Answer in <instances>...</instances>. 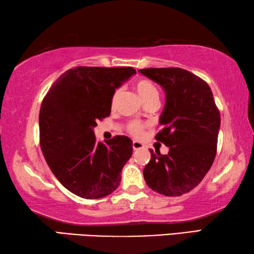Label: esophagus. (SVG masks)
I'll return each mask as SVG.
<instances>
[{
  "mask_svg": "<svg viewBox=\"0 0 254 254\" xmlns=\"http://www.w3.org/2000/svg\"><path fill=\"white\" fill-rule=\"evenodd\" d=\"M132 148H133V150H140V149H143L144 145L141 142H139V141H133Z\"/></svg>",
  "mask_w": 254,
  "mask_h": 254,
  "instance_id": "esophagus-1",
  "label": "esophagus"
}]
</instances>
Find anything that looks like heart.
Returning <instances> with one entry per match:
<instances>
[{
    "label": "heart",
    "instance_id": "heart-1",
    "mask_svg": "<svg viewBox=\"0 0 254 254\" xmlns=\"http://www.w3.org/2000/svg\"><path fill=\"white\" fill-rule=\"evenodd\" d=\"M134 88L137 93V95L140 96L143 103H147L152 100L159 101V89L154 83L147 78H141L137 79L134 83ZM120 95V91H117L114 93L113 98H112V104H115L118 97ZM127 130L134 136H141L143 133V127L141 126L139 122H131L127 126Z\"/></svg>",
    "mask_w": 254,
    "mask_h": 254
}]
</instances>
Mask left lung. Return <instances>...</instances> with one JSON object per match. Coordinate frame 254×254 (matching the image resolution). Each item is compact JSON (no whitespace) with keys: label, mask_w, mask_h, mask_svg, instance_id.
Listing matches in <instances>:
<instances>
[{"label":"left lung","mask_w":254,"mask_h":254,"mask_svg":"<svg viewBox=\"0 0 254 254\" xmlns=\"http://www.w3.org/2000/svg\"><path fill=\"white\" fill-rule=\"evenodd\" d=\"M139 72L165 89L166 105L156 140L169 147L168 154L150 150L145 183L165 196L186 194L212 167L221 114L205 80L182 68H144Z\"/></svg>","instance_id":"left-lung-1"}]
</instances>
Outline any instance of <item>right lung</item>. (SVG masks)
I'll return each instance as SVG.
<instances>
[{"label":"right lung","mask_w":254,"mask_h":254,"mask_svg":"<svg viewBox=\"0 0 254 254\" xmlns=\"http://www.w3.org/2000/svg\"><path fill=\"white\" fill-rule=\"evenodd\" d=\"M133 74L132 67L72 68L55 81L41 103V151L60 184L81 198L113 192L132 156L130 137L97 142L93 128L111 114L115 89Z\"/></svg>","instance_id":"1"}]
</instances>
